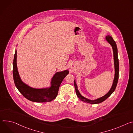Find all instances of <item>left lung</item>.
Instances as JSON below:
<instances>
[{
  "instance_id": "1",
  "label": "left lung",
  "mask_w": 133,
  "mask_h": 133,
  "mask_svg": "<svg viewBox=\"0 0 133 133\" xmlns=\"http://www.w3.org/2000/svg\"><path fill=\"white\" fill-rule=\"evenodd\" d=\"M106 41L110 44L111 46L112 51H113V55H114V68H115V76L112 82V86L110 88L109 91L104 96H103L101 97L98 98L97 99H94V100H91L88 98H87L84 97H83L79 92L78 90V88L77 86V84L76 82V80L74 81V85L76 89V92L77 94V95L78 97L82 101L89 103V104H99L100 102H102L104 101H105L106 99H107L115 91L118 80V75H119V61H118V50L117 48L116 45V43L115 42V41L113 39L112 37L110 35H107L105 37Z\"/></svg>"
}]
</instances>
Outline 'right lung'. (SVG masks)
<instances>
[{"mask_svg":"<svg viewBox=\"0 0 133 133\" xmlns=\"http://www.w3.org/2000/svg\"><path fill=\"white\" fill-rule=\"evenodd\" d=\"M13 78L17 89L28 100L36 102H50L54 99L58 94L60 85L64 78L69 74L68 70L56 72L52 78L50 85L35 88L25 83L19 76L17 66V50H15L13 61Z\"/></svg>","mask_w":133,"mask_h":133,"instance_id":"1","label":"right lung"}]
</instances>
